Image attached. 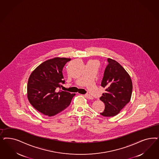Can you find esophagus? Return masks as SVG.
I'll return each mask as SVG.
<instances>
[{
    "label": "esophagus",
    "mask_w": 159,
    "mask_h": 159,
    "mask_svg": "<svg viewBox=\"0 0 159 159\" xmlns=\"http://www.w3.org/2000/svg\"><path fill=\"white\" fill-rule=\"evenodd\" d=\"M85 97L86 98H87L88 99H93V98H92V97H91L89 94H85V95H84Z\"/></svg>",
    "instance_id": "obj_1"
}]
</instances>
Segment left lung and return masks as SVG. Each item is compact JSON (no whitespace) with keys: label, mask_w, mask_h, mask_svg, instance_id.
Here are the masks:
<instances>
[{"label":"left lung","mask_w":159,"mask_h":159,"mask_svg":"<svg viewBox=\"0 0 159 159\" xmlns=\"http://www.w3.org/2000/svg\"><path fill=\"white\" fill-rule=\"evenodd\" d=\"M101 86L105 92L100 98L105 103L103 116H114L118 115L129 102L132 93V82L128 73L115 60L108 58Z\"/></svg>","instance_id":"obj_1"}]
</instances>
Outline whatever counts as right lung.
Masks as SVG:
<instances>
[{"label":"right lung","instance_id":"right-lung-1","mask_svg":"<svg viewBox=\"0 0 159 159\" xmlns=\"http://www.w3.org/2000/svg\"><path fill=\"white\" fill-rule=\"evenodd\" d=\"M70 60L59 57L47 60L31 74L27 83V98L39 112L52 116L70 105L75 93L58 89L65 83L62 69Z\"/></svg>","mask_w":159,"mask_h":159}]
</instances>
